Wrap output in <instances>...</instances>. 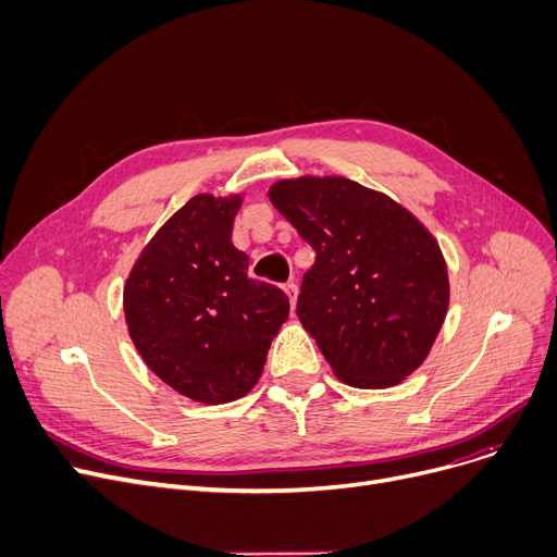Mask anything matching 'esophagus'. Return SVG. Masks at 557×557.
<instances>
[{"label":"esophagus","mask_w":557,"mask_h":557,"mask_svg":"<svg viewBox=\"0 0 557 557\" xmlns=\"http://www.w3.org/2000/svg\"><path fill=\"white\" fill-rule=\"evenodd\" d=\"M283 289H285V295L289 297V304L295 306V304H297V295H299V287H297V283H295V281H289V283H285V287H283Z\"/></svg>","instance_id":"obj_1"}]
</instances>
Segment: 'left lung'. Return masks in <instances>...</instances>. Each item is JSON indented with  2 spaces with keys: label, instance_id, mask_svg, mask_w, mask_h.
I'll list each match as a JSON object with an SVG mask.
<instances>
[{
  "label": "left lung",
  "instance_id": "8db88e82",
  "mask_svg": "<svg viewBox=\"0 0 557 557\" xmlns=\"http://www.w3.org/2000/svg\"><path fill=\"white\" fill-rule=\"evenodd\" d=\"M270 201L314 249L297 317L351 387L401 383L448 310L440 245L408 208L344 176L276 181Z\"/></svg>",
  "mask_w": 557,
  "mask_h": 557
}]
</instances>
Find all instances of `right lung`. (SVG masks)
<instances>
[{
	"instance_id": "add662e5",
	"label": "right lung",
	"mask_w": 557,
	"mask_h": 557,
	"mask_svg": "<svg viewBox=\"0 0 557 557\" xmlns=\"http://www.w3.org/2000/svg\"><path fill=\"white\" fill-rule=\"evenodd\" d=\"M240 195H197L158 228L124 283L128 335L151 372L206 406L258 383L289 314L276 285L247 276L231 243Z\"/></svg>"
}]
</instances>
